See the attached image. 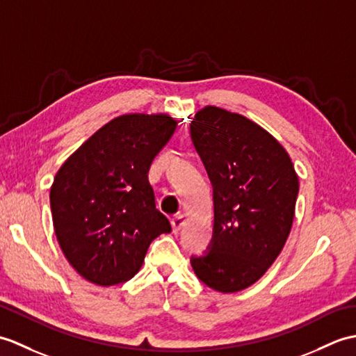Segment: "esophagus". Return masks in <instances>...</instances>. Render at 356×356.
Returning a JSON list of instances; mask_svg holds the SVG:
<instances>
[{
	"instance_id": "obj_1",
	"label": "esophagus",
	"mask_w": 356,
	"mask_h": 356,
	"mask_svg": "<svg viewBox=\"0 0 356 356\" xmlns=\"http://www.w3.org/2000/svg\"><path fill=\"white\" fill-rule=\"evenodd\" d=\"M185 220H186V216H185V213H179V216H176L175 218H172V220H171L172 230H175V232H179L180 227L185 225Z\"/></svg>"
}]
</instances>
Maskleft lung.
I'll use <instances>...</instances> for the list:
<instances>
[{"mask_svg":"<svg viewBox=\"0 0 356 356\" xmlns=\"http://www.w3.org/2000/svg\"><path fill=\"white\" fill-rule=\"evenodd\" d=\"M189 127L213 191L209 252L193 256L191 266L212 290L238 293L258 282L282 252L299 177L285 148L243 115L206 106Z\"/></svg>","mask_w":356,"mask_h":356,"instance_id":"obj_1","label":"left lung"}]
</instances>
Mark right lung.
<instances>
[{"label":"right lung","mask_w":356,"mask_h":356,"mask_svg":"<svg viewBox=\"0 0 356 356\" xmlns=\"http://www.w3.org/2000/svg\"><path fill=\"white\" fill-rule=\"evenodd\" d=\"M170 115L127 113L85 140L57 171L49 191L65 258L102 286L134 277L148 245L171 225L156 209L148 170L175 134Z\"/></svg>","instance_id":"right-lung-1"}]
</instances>
